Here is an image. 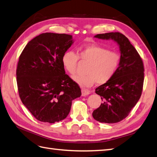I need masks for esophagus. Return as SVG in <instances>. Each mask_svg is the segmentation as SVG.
<instances>
[{
	"label": "esophagus",
	"instance_id": "1",
	"mask_svg": "<svg viewBox=\"0 0 157 157\" xmlns=\"http://www.w3.org/2000/svg\"><path fill=\"white\" fill-rule=\"evenodd\" d=\"M90 94V92L89 90H87L86 89H82V96H87V95H89Z\"/></svg>",
	"mask_w": 157,
	"mask_h": 157
}]
</instances>
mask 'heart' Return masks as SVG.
Segmentation results:
<instances>
[{"label":"heart","instance_id":"obj_1","mask_svg":"<svg viewBox=\"0 0 157 157\" xmlns=\"http://www.w3.org/2000/svg\"><path fill=\"white\" fill-rule=\"evenodd\" d=\"M79 58L88 62L85 75H75L74 81L82 87H89L94 83L103 84L114 75L120 63V56L98 45L80 47L78 55L71 51L65 52L62 56V64L71 75L75 74Z\"/></svg>","mask_w":157,"mask_h":157}]
</instances>
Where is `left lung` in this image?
<instances>
[{"label":"left lung","instance_id":"1","mask_svg":"<svg viewBox=\"0 0 157 157\" xmlns=\"http://www.w3.org/2000/svg\"><path fill=\"white\" fill-rule=\"evenodd\" d=\"M94 37L113 40L119 46L118 69L108 82L96 89L103 102L92 113L98 122L116 123L128 116L140 99L144 82L143 63L128 39L120 33L98 34Z\"/></svg>","mask_w":157,"mask_h":157}]
</instances>
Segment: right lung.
Here are the masks:
<instances>
[{
    "label": "right lung",
    "mask_w": 157,
    "mask_h": 157,
    "mask_svg": "<svg viewBox=\"0 0 157 157\" xmlns=\"http://www.w3.org/2000/svg\"><path fill=\"white\" fill-rule=\"evenodd\" d=\"M74 43L72 36L42 33L25 46L17 69L22 102L34 117L55 123L67 117L81 89L65 74L62 56Z\"/></svg>",
    "instance_id": "1"
}]
</instances>
